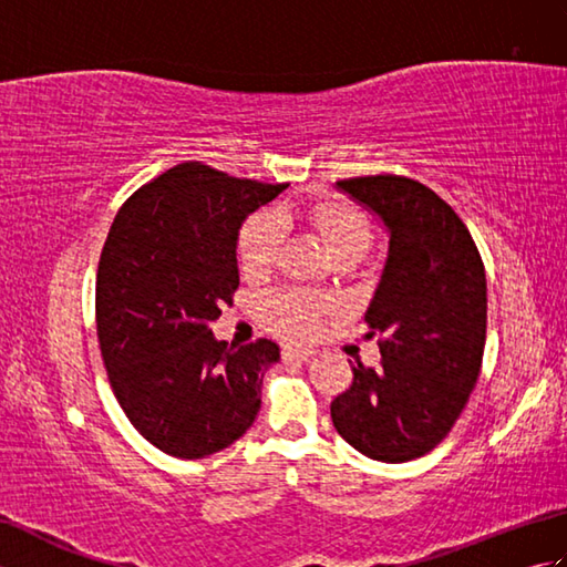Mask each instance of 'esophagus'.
Returning <instances> with one entry per match:
<instances>
[{"mask_svg": "<svg viewBox=\"0 0 567 567\" xmlns=\"http://www.w3.org/2000/svg\"><path fill=\"white\" fill-rule=\"evenodd\" d=\"M311 355H315V351H309V348H282L285 360H309Z\"/></svg>", "mask_w": 567, "mask_h": 567, "instance_id": "1", "label": "esophagus"}]
</instances>
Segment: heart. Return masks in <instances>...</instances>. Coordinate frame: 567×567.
<instances>
[{
    "instance_id": "heart-1",
    "label": "heart",
    "mask_w": 567,
    "mask_h": 567,
    "mask_svg": "<svg viewBox=\"0 0 567 567\" xmlns=\"http://www.w3.org/2000/svg\"><path fill=\"white\" fill-rule=\"evenodd\" d=\"M302 219L323 238L333 260H360L375 240V226L355 204L336 197H311L280 209L248 214L236 236L240 272L250 280L270 275L285 244L287 221ZM260 319L272 333L287 341H305L329 311L327 297L307 290H280L268 295L258 307Z\"/></svg>"
}]
</instances>
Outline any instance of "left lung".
<instances>
[{"label": "left lung", "instance_id": "8db88e82", "mask_svg": "<svg viewBox=\"0 0 567 567\" xmlns=\"http://www.w3.org/2000/svg\"><path fill=\"white\" fill-rule=\"evenodd\" d=\"M390 228V256L365 311L380 365H353L331 402L341 439L382 463H406L449 436L485 353V265L461 216L404 175L339 179Z\"/></svg>", "mask_w": 567, "mask_h": 567}]
</instances>
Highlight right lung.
<instances>
[{
    "label": "right lung",
    "instance_id": "add662e5",
    "mask_svg": "<svg viewBox=\"0 0 567 567\" xmlns=\"http://www.w3.org/2000/svg\"><path fill=\"white\" fill-rule=\"evenodd\" d=\"M282 189L179 163L138 187L106 234L94 295L106 378L134 429L167 455H212L256 421L280 348L216 341L209 323L234 305L240 224Z\"/></svg>",
    "mask_w": 567,
    "mask_h": 567
}]
</instances>
